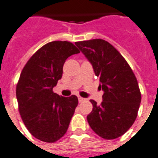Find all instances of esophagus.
<instances>
[{
    "mask_svg": "<svg viewBox=\"0 0 158 158\" xmlns=\"http://www.w3.org/2000/svg\"><path fill=\"white\" fill-rule=\"evenodd\" d=\"M78 98H79V103H82V102H84V101H85V98H82V97H80V96H79V97H78Z\"/></svg>",
    "mask_w": 158,
    "mask_h": 158,
    "instance_id": "obj_1",
    "label": "esophagus"
}]
</instances>
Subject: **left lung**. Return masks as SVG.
<instances>
[{"instance_id": "8db88e82", "label": "left lung", "mask_w": 158, "mask_h": 158, "mask_svg": "<svg viewBox=\"0 0 158 158\" xmlns=\"http://www.w3.org/2000/svg\"><path fill=\"white\" fill-rule=\"evenodd\" d=\"M99 78L103 102L91 99L93 110L87 120L93 131L104 139L123 135L138 116L141 92L134 73L123 55L102 39L75 42Z\"/></svg>"}]
</instances>
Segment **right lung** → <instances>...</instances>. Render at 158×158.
Returning a JSON list of instances; mask_svg holds the SVG:
<instances>
[{
  "label": "right lung",
  "mask_w": 158,
  "mask_h": 158,
  "mask_svg": "<svg viewBox=\"0 0 158 158\" xmlns=\"http://www.w3.org/2000/svg\"><path fill=\"white\" fill-rule=\"evenodd\" d=\"M79 52L71 42H50L31 56L21 71L16 84L20 117L32 136L44 143H55L65 134L78 105L75 95L62 97L53 88L62 78L65 60Z\"/></svg>",
  "instance_id": "add662e5"
}]
</instances>
